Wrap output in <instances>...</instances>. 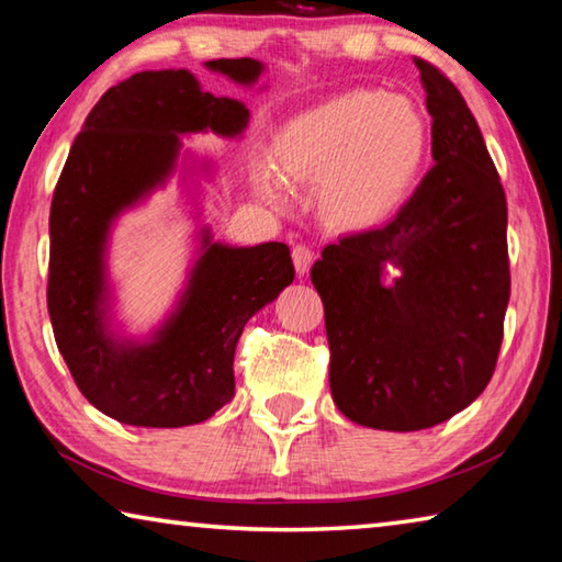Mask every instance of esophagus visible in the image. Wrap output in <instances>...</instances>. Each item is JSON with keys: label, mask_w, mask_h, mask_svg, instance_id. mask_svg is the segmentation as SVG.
<instances>
[{"label": "esophagus", "mask_w": 562, "mask_h": 562, "mask_svg": "<svg viewBox=\"0 0 562 562\" xmlns=\"http://www.w3.org/2000/svg\"><path fill=\"white\" fill-rule=\"evenodd\" d=\"M312 260H315V252H312L310 245L300 243L292 247V262H294V270H297V274H307Z\"/></svg>", "instance_id": "1"}]
</instances>
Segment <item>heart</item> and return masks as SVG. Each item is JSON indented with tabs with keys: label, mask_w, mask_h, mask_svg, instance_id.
<instances>
[{
	"label": "heart",
	"mask_w": 562,
	"mask_h": 562,
	"mask_svg": "<svg viewBox=\"0 0 562 562\" xmlns=\"http://www.w3.org/2000/svg\"><path fill=\"white\" fill-rule=\"evenodd\" d=\"M426 156V123L412 101L379 91H349L284 123L272 166L258 183L272 203L284 180L319 178L317 205L337 227L382 221L414 183Z\"/></svg>",
	"instance_id": "b5f03b06"
}]
</instances>
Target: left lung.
<instances>
[{"label": "left lung", "mask_w": 562, "mask_h": 562, "mask_svg": "<svg viewBox=\"0 0 562 562\" xmlns=\"http://www.w3.org/2000/svg\"><path fill=\"white\" fill-rule=\"evenodd\" d=\"M414 64L436 164L394 221L327 245L310 272L331 398L382 431L429 429L486 389L510 297L506 193L486 140L461 91L434 64Z\"/></svg>", "instance_id": "obj_1"}]
</instances>
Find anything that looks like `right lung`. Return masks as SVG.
<instances>
[{
  "label": "right lung",
  "mask_w": 562,
  "mask_h": 562,
  "mask_svg": "<svg viewBox=\"0 0 562 562\" xmlns=\"http://www.w3.org/2000/svg\"><path fill=\"white\" fill-rule=\"evenodd\" d=\"M205 66L243 87L265 69L255 59ZM247 119L245 103L203 91L186 69L140 71L103 93L74 138L52 198L46 304L76 386L121 424L178 429L211 418L235 396L233 359L247 319L294 280L284 243L231 247L203 231L188 288L164 327L148 341L111 331L113 221L166 183L180 136H240Z\"/></svg>",
  "instance_id": "right-lung-1"
}]
</instances>
